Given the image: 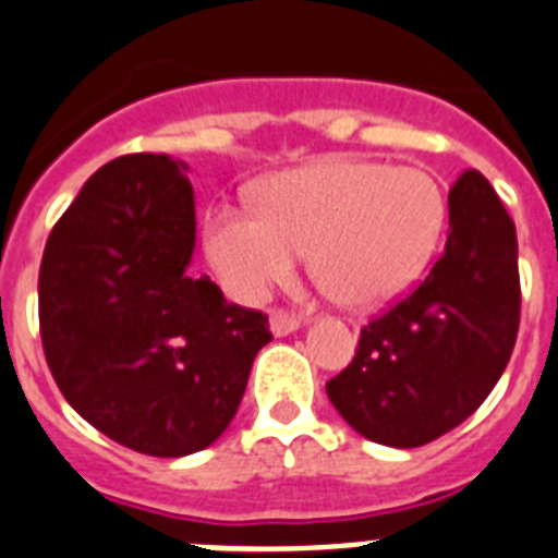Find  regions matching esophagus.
Segmentation results:
<instances>
[{"label": "esophagus", "instance_id": "1", "mask_svg": "<svg viewBox=\"0 0 558 558\" xmlns=\"http://www.w3.org/2000/svg\"><path fill=\"white\" fill-rule=\"evenodd\" d=\"M302 322L293 316V313H284V311H274L270 313V330H274V336H288L293 333V330L299 328Z\"/></svg>", "mask_w": 558, "mask_h": 558}]
</instances>
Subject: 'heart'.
Segmentation results:
<instances>
[{"instance_id": "1", "label": "heart", "mask_w": 558, "mask_h": 558, "mask_svg": "<svg viewBox=\"0 0 558 558\" xmlns=\"http://www.w3.org/2000/svg\"><path fill=\"white\" fill-rule=\"evenodd\" d=\"M448 228V193L422 168L325 159L270 179L259 216L216 207L207 256L233 296L262 302L288 284L299 256L348 307L388 305L427 274Z\"/></svg>"}]
</instances>
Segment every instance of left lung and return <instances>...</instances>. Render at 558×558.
I'll use <instances>...</instances> for the list:
<instances>
[{
    "label": "left lung",
    "instance_id": "8db88e82",
    "mask_svg": "<svg viewBox=\"0 0 558 558\" xmlns=\"http://www.w3.org/2000/svg\"><path fill=\"white\" fill-rule=\"evenodd\" d=\"M445 251L411 296L362 328L325 385L348 425L388 448H422L462 425L505 373L519 333L517 228L478 170L448 196Z\"/></svg>",
    "mask_w": 558,
    "mask_h": 558
}]
</instances>
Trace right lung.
Instances as JSON below:
<instances>
[{"mask_svg":"<svg viewBox=\"0 0 558 558\" xmlns=\"http://www.w3.org/2000/svg\"><path fill=\"white\" fill-rule=\"evenodd\" d=\"M187 165L119 156L50 230L39 333L73 411L136 453L187 456L236 416L268 316L191 274L196 207Z\"/></svg>","mask_w":558,"mask_h":558,"instance_id":"right-lung-1","label":"right lung"}]
</instances>
